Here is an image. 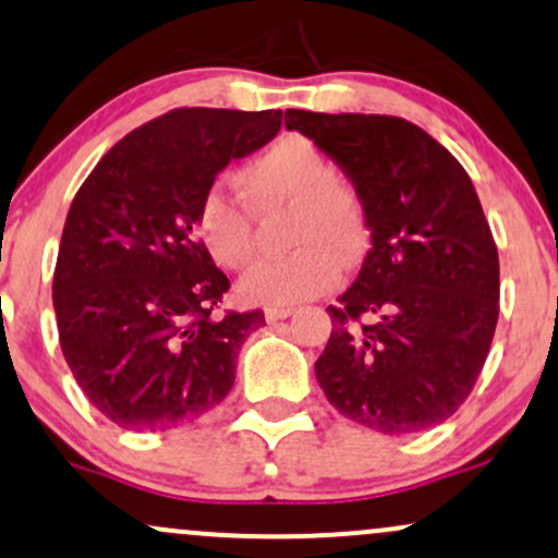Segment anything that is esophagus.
<instances>
[{
  "instance_id": "esophagus-1",
  "label": "esophagus",
  "mask_w": 558,
  "mask_h": 558,
  "mask_svg": "<svg viewBox=\"0 0 558 558\" xmlns=\"http://www.w3.org/2000/svg\"><path fill=\"white\" fill-rule=\"evenodd\" d=\"M293 314V308L291 306H270L265 312V319L270 322V325H278V322H283V319H288Z\"/></svg>"
}]
</instances>
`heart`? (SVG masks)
<instances>
[{
	"label": "heart",
	"instance_id": "heart-1",
	"mask_svg": "<svg viewBox=\"0 0 558 558\" xmlns=\"http://www.w3.org/2000/svg\"><path fill=\"white\" fill-rule=\"evenodd\" d=\"M239 179L254 213L291 207V246L296 250L283 259L262 262L241 280L239 296L246 304L291 306L317 299L338 283L340 265H353L364 254V203L348 181L335 179L330 158L306 137L275 140L241 169ZM248 206L223 186H213L199 199L197 236L226 270H246L257 254Z\"/></svg>",
	"mask_w": 558,
	"mask_h": 558
}]
</instances>
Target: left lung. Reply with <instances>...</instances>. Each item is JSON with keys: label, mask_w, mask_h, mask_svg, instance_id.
Here are the masks:
<instances>
[{"label": "left lung", "mask_w": 558, "mask_h": 558, "mask_svg": "<svg viewBox=\"0 0 558 558\" xmlns=\"http://www.w3.org/2000/svg\"><path fill=\"white\" fill-rule=\"evenodd\" d=\"M286 126L343 169L372 231L359 278L327 308L319 387L374 432L445 424L471 395L499 319V254L471 177L400 117L288 109Z\"/></svg>", "instance_id": "8db88e82"}]
</instances>
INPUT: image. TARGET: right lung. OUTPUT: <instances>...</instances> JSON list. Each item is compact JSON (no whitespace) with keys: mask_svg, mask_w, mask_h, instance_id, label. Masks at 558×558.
<instances>
[{"mask_svg":"<svg viewBox=\"0 0 558 558\" xmlns=\"http://www.w3.org/2000/svg\"><path fill=\"white\" fill-rule=\"evenodd\" d=\"M280 124L283 111L173 109L119 140L72 199L53 270L59 343L117 426L192 424L231 392L265 314L213 317L231 283L194 233L197 207Z\"/></svg>","mask_w":558,"mask_h":558,"instance_id":"1","label":"right lung"}]
</instances>
